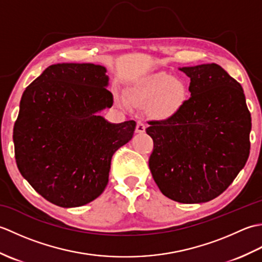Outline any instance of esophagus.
<instances>
[{"mask_svg": "<svg viewBox=\"0 0 262 262\" xmlns=\"http://www.w3.org/2000/svg\"><path fill=\"white\" fill-rule=\"evenodd\" d=\"M145 124H144V121L142 120H138L137 124H136V133H140V134H142V133L145 132Z\"/></svg>", "mask_w": 262, "mask_h": 262, "instance_id": "obj_1", "label": "esophagus"}]
</instances>
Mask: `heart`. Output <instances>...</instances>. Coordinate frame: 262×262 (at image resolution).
<instances>
[{
    "instance_id": "obj_1",
    "label": "heart",
    "mask_w": 262,
    "mask_h": 262,
    "mask_svg": "<svg viewBox=\"0 0 262 262\" xmlns=\"http://www.w3.org/2000/svg\"><path fill=\"white\" fill-rule=\"evenodd\" d=\"M129 99L137 105L151 104L155 116L168 118L180 109L186 99V88L173 76L159 72L141 80L130 89Z\"/></svg>"
}]
</instances>
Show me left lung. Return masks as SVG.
Wrapping results in <instances>:
<instances>
[{"label": "left lung", "mask_w": 262, "mask_h": 262, "mask_svg": "<svg viewBox=\"0 0 262 262\" xmlns=\"http://www.w3.org/2000/svg\"><path fill=\"white\" fill-rule=\"evenodd\" d=\"M191 96L174 115L148 121V165L164 196L206 203L223 193L250 154L251 114L240 83L217 64L180 69Z\"/></svg>", "instance_id": "8db88e82"}]
</instances>
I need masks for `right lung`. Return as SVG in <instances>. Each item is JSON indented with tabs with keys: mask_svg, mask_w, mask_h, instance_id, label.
<instances>
[{
	"mask_svg": "<svg viewBox=\"0 0 262 262\" xmlns=\"http://www.w3.org/2000/svg\"><path fill=\"white\" fill-rule=\"evenodd\" d=\"M101 65L54 64L27 86L13 127L22 177L48 202L79 207L108 185L111 158L129 142L136 122L110 124L97 113L114 96Z\"/></svg>",
	"mask_w": 262,
	"mask_h": 262,
	"instance_id": "1",
	"label": "right lung"
}]
</instances>
